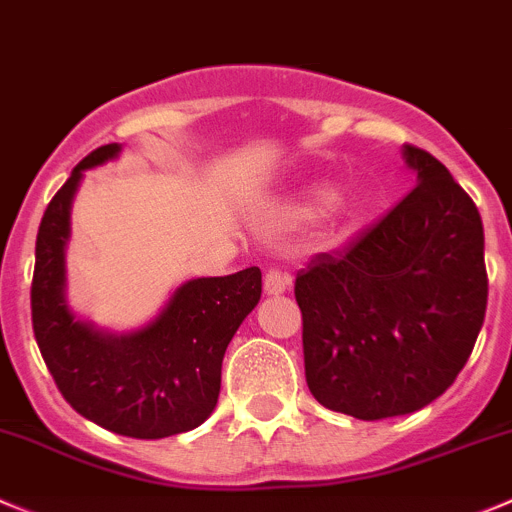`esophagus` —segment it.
Here are the masks:
<instances>
[{"label": "esophagus", "instance_id": "obj_1", "mask_svg": "<svg viewBox=\"0 0 512 512\" xmlns=\"http://www.w3.org/2000/svg\"><path fill=\"white\" fill-rule=\"evenodd\" d=\"M291 286V276L284 274V271H276V269H269L264 276V291L269 296H279L284 294L286 289Z\"/></svg>", "mask_w": 512, "mask_h": 512}]
</instances>
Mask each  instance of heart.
Masks as SVG:
<instances>
[{"label":"heart","mask_w":512,"mask_h":512,"mask_svg":"<svg viewBox=\"0 0 512 512\" xmlns=\"http://www.w3.org/2000/svg\"><path fill=\"white\" fill-rule=\"evenodd\" d=\"M316 196H319L321 201H326V198L332 196V193L324 191V188H321V191H316ZM362 208H364L362 198H352V201H349V213H357V211H362Z\"/></svg>","instance_id":"b5f03b06"}]
</instances>
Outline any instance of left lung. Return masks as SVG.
Segmentation results:
<instances>
[{
	"label": "left lung",
	"mask_w": 512,
	"mask_h": 512,
	"mask_svg": "<svg viewBox=\"0 0 512 512\" xmlns=\"http://www.w3.org/2000/svg\"><path fill=\"white\" fill-rule=\"evenodd\" d=\"M417 186L344 251L296 276L306 384L357 420L410 415L470 357L488 306L480 213L450 170L402 145Z\"/></svg>",
	"instance_id": "obj_1"
}]
</instances>
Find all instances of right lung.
<instances>
[{
    "mask_svg": "<svg viewBox=\"0 0 512 512\" xmlns=\"http://www.w3.org/2000/svg\"><path fill=\"white\" fill-rule=\"evenodd\" d=\"M123 145L92 150L72 168L42 216L34 246L32 329L57 389L85 420L135 440H160L203 425L221 392L228 342L261 299L259 266L191 279L160 314L115 334L80 319L67 301V241L85 170L118 158Z\"/></svg>",
    "mask_w": 512,
    "mask_h": 512,
    "instance_id": "1",
    "label": "right lung"
}]
</instances>
